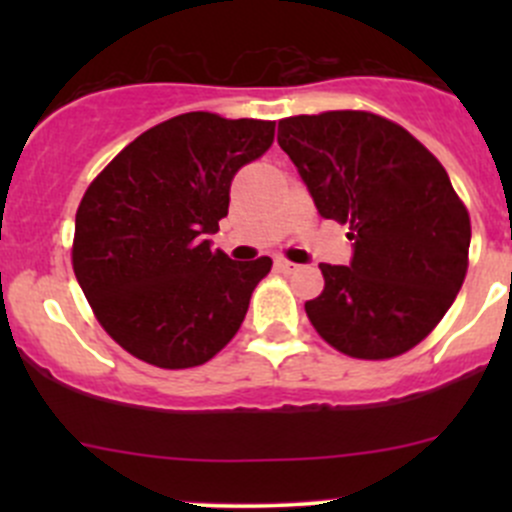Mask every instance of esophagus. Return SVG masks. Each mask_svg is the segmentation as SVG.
<instances>
[{"mask_svg": "<svg viewBox=\"0 0 512 512\" xmlns=\"http://www.w3.org/2000/svg\"><path fill=\"white\" fill-rule=\"evenodd\" d=\"M275 265L280 267V270H285V272H292V270H297V265H294V262L285 260V257H277V260H275Z\"/></svg>", "mask_w": 512, "mask_h": 512, "instance_id": "1", "label": "esophagus"}]
</instances>
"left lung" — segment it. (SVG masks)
I'll return each instance as SVG.
<instances>
[{
  "label": "left lung",
  "instance_id": "left-lung-1",
  "mask_svg": "<svg viewBox=\"0 0 512 512\" xmlns=\"http://www.w3.org/2000/svg\"><path fill=\"white\" fill-rule=\"evenodd\" d=\"M277 143L317 213L349 225V265H319L304 304L324 342L356 359H391L431 334L466 280L471 218L451 178L396 123L366 111L280 121Z\"/></svg>",
  "mask_w": 512,
  "mask_h": 512
}]
</instances>
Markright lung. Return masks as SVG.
<instances>
[{
	"label": "right lung",
	"mask_w": 512,
	"mask_h": 512,
	"mask_svg": "<svg viewBox=\"0 0 512 512\" xmlns=\"http://www.w3.org/2000/svg\"><path fill=\"white\" fill-rule=\"evenodd\" d=\"M275 141V123L183 113L128 143L76 213L74 272L101 327L128 354L190 369L230 342L270 257L213 252L230 185Z\"/></svg>",
	"instance_id": "1"
}]
</instances>
